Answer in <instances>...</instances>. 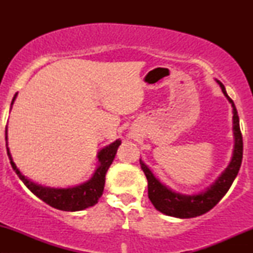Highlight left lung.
<instances>
[{"instance_id": "8db88e82", "label": "left lung", "mask_w": 253, "mask_h": 253, "mask_svg": "<svg viewBox=\"0 0 253 253\" xmlns=\"http://www.w3.org/2000/svg\"><path fill=\"white\" fill-rule=\"evenodd\" d=\"M215 82L220 85L224 96L233 107L234 132V148L230 162L227 168L217 176L215 181L203 191L192 193V195H185V193L175 191L164 184L153 174L151 168L139 159L140 167L147 178L148 198L155 209L166 215L178 217V219H190V217H196L207 213L223 198V196L233 184L234 179L236 178L238 170L241 168L242 158H243V139H242L240 129V117H238L234 101L227 94L224 85L217 79H215Z\"/></svg>"}]
</instances>
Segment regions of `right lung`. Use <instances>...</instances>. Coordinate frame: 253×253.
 I'll use <instances>...</instances> for the list:
<instances>
[{
    "mask_svg": "<svg viewBox=\"0 0 253 253\" xmlns=\"http://www.w3.org/2000/svg\"><path fill=\"white\" fill-rule=\"evenodd\" d=\"M17 98V93L13 96L11 107ZM5 145H6V153H8L10 164L11 167L20 181H22L27 189L30 190L33 195H36L38 198H40L48 205L54 207L56 210L67 211V212H77L88 209V207L94 206L100 197L103 193L105 188L106 174L108 171L110 165L113 164L115 159L117 148L121 145L120 139H116L113 143L107 145L98 152L96 159H98V167L93 172L92 177L87 179L84 183H81L78 185L68 186V188H53V186H46L42 184H38L33 182L32 179L26 177L22 171L19 170L15 162L12 160L11 153H10L8 146V126L5 127Z\"/></svg>",
    "mask_w": 253,
    "mask_h": 253,
    "instance_id": "obj_1",
    "label": "right lung"
}]
</instances>
